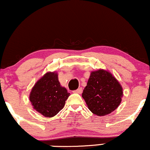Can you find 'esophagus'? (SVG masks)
<instances>
[{
	"instance_id": "esophagus-1",
	"label": "esophagus",
	"mask_w": 150,
	"mask_h": 150,
	"mask_svg": "<svg viewBox=\"0 0 150 150\" xmlns=\"http://www.w3.org/2000/svg\"><path fill=\"white\" fill-rule=\"evenodd\" d=\"M83 90H82V88H79L78 89L76 90V91H74L73 92L75 93H79V94H81V93H82Z\"/></svg>"
}]
</instances>
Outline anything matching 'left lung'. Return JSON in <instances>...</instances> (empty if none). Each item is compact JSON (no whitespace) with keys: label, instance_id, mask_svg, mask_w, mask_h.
Segmentation results:
<instances>
[{"label":"left lung","instance_id":"1","mask_svg":"<svg viewBox=\"0 0 150 150\" xmlns=\"http://www.w3.org/2000/svg\"><path fill=\"white\" fill-rule=\"evenodd\" d=\"M82 97L91 112L99 117L105 116L120 105L123 88L110 72L98 69L91 73Z\"/></svg>","mask_w":150,"mask_h":150}]
</instances>
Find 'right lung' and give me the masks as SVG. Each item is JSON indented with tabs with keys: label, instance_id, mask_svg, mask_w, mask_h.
Listing matches in <instances>:
<instances>
[{
	"label": "right lung",
	"instance_id": "1",
	"mask_svg": "<svg viewBox=\"0 0 150 150\" xmlns=\"http://www.w3.org/2000/svg\"><path fill=\"white\" fill-rule=\"evenodd\" d=\"M70 96L60 86L55 71L47 72L31 89L29 100L33 109L45 117H52L62 110Z\"/></svg>",
	"mask_w": 150,
	"mask_h": 150
}]
</instances>
